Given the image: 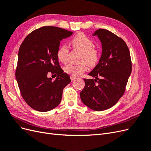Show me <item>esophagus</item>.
<instances>
[{
	"label": "esophagus",
	"mask_w": 151,
	"mask_h": 151,
	"mask_svg": "<svg viewBox=\"0 0 151 151\" xmlns=\"http://www.w3.org/2000/svg\"><path fill=\"white\" fill-rule=\"evenodd\" d=\"M70 79L72 80V81H75V80H76L77 79V77H74V76H70Z\"/></svg>",
	"instance_id": "esophagus-1"
}]
</instances>
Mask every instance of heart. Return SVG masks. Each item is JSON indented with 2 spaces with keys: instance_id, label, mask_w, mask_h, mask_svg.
Here are the masks:
<instances>
[{
  "instance_id": "1",
  "label": "heart",
  "mask_w": 151,
  "mask_h": 151,
  "mask_svg": "<svg viewBox=\"0 0 151 151\" xmlns=\"http://www.w3.org/2000/svg\"><path fill=\"white\" fill-rule=\"evenodd\" d=\"M71 45L74 49L81 52L79 61L82 63L74 65L69 63L64 67V70L67 74L74 77L81 76L87 70L86 63L90 67L97 65L99 61L100 53L97 49L94 48L93 41L84 33L76 35L71 41ZM69 47L67 45H61L57 50V57L59 61L66 63L68 60Z\"/></svg>"
}]
</instances>
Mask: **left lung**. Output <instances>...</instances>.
Wrapping results in <instances>:
<instances>
[{
  "instance_id": "left-lung-1",
  "label": "left lung",
  "mask_w": 151,
  "mask_h": 151,
  "mask_svg": "<svg viewBox=\"0 0 151 151\" xmlns=\"http://www.w3.org/2000/svg\"><path fill=\"white\" fill-rule=\"evenodd\" d=\"M97 35L102 43L99 63L89 75L95 79H84L85 86L81 99L94 111H103L114 106L125 91L132 72L129 49L122 38L112 32L99 29Z\"/></svg>"
}]
</instances>
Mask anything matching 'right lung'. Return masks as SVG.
Wrapping results in <instances>:
<instances>
[{
	"label": "right lung",
	"instance_id": "right-lung-1",
	"mask_svg": "<svg viewBox=\"0 0 151 151\" xmlns=\"http://www.w3.org/2000/svg\"><path fill=\"white\" fill-rule=\"evenodd\" d=\"M73 32L55 26H43L32 31L21 43L16 77L22 97L36 111L51 110L60 104L63 89L70 83L57 57L60 41ZM58 77L55 81L47 77Z\"/></svg>",
	"mask_w": 151,
	"mask_h": 151
}]
</instances>
